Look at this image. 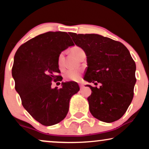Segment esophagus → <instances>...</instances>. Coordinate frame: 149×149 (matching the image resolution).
Listing matches in <instances>:
<instances>
[{
    "label": "esophagus",
    "mask_w": 149,
    "mask_h": 149,
    "mask_svg": "<svg viewBox=\"0 0 149 149\" xmlns=\"http://www.w3.org/2000/svg\"><path fill=\"white\" fill-rule=\"evenodd\" d=\"M79 87H80V89H83V87H84V86H83V84H79Z\"/></svg>",
    "instance_id": "34e87169"
}]
</instances>
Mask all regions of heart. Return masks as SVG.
Masks as SVG:
<instances>
[{"mask_svg":"<svg viewBox=\"0 0 149 149\" xmlns=\"http://www.w3.org/2000/svg\"><path fill=\"white\" fill-rule=\"evenodd\" d=\"M71 52L76 58H78L83 50L79 47H74L71 49ZM63 60H64V53H60L58 56V66L60 68H63ZM81 77V70L79 69L74 70H69L66 72L65 78L68 81H79Z\"/></svg>","mask_w":149,"mask_h":149,"instance_id":"obj_1","label":"heart"}]
</instances>
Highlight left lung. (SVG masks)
Returning a JSON list of instances; mask_svg holds the SVG:
<instances>
[{
  "label": "left lung",
  "instance_id": "1",
  "mask_svg": "<svg viewBox=\"0 0 149 149\" xmlns=\"http://www.w3.org/2000/svg\"><path fill=\"white\" fill-rule=\"evenodd\" d=\"M76 45L84 51L87 69L84 79L101 83L91 85L87 97L93 117L112 123L123 117L131 104L136 84V64L129 50L121 42L96 34H70Z\"/></svg>",
  "mask_w": 149,
  "mask_h": 149
}]
</instances>
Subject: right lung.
I'll list each match as a JSON object with an SVG mask.
<instances>
[{"label": "right lung", "mask_w": 149, "mask_h": 149, "mask_svg": "<svg viewBox=\"0 0 149 149\" xmlns=\"http://www.w3.org/2000/svg\"><path fill=\"white\" fill-rule=\"evenodd\" d=\"M74 43L65 32H47L22 45L16 52L12 68L15 88L28 113L42 125L50 126L66 117L73 95L79 91L74 82L62 83L52 88V81H60L58 56Z\"/></svg>", "instance_id": "1"}]
</instances>
